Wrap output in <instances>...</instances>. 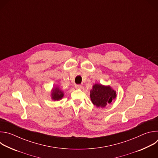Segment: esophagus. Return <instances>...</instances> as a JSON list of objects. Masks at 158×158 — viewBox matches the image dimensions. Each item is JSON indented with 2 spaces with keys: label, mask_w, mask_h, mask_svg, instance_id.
<instances>
[{
  "label": "esophagus",
  "mask_w": 158,
  "mask_h": 158,
  "mask_svg": "<svg viewBox=\"0 0 158 158\" xmlns=\"http://www.w3.org/2000/svg\"><path fill=\"white\" fill-rule=\"evenodd\" d=\"M75 88L77 89H81L82 88V85L80 84H76L75 85Z\"/></svg>",
  "instance_id": "obj_1"
}]
</instances>
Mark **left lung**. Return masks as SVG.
Returning <instances> with one entry per match:
<instances>
[{
  "mask_svg": "<svg viewBox=\"0 0 158 158\" xmlns=\"http://www.w3.org/2000/svg\"><path fill=\"white\" fill-rule=\"evenodd\" d=\"M90 93L91 101L97 107H104L107 104H110L112 99L116 98L114 90L112 89L110 86L101 84H94Z\"/></svg>",
  "mask_w": 158,
  "mask_h": 158,
  "instance_id": "8db88e82",
  "label": "left lung"
}]
</instances>
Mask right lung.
<instances>
[{
	"mask_svg": "<svg viewBox=\"0 0 158 158\" xmlns=\"http://www.w3.org/2000/svg\"><path fill=\"white\" fill-rule=\"evenodd\" d=\"M64 96V93L59 89L58 87H56L55 89H52V98L54 101H58L62 98Z\"/></svg>",
	"mask_w": 158,
	"mask_h": 158,
	"instance_id": "obj_1",
	"label": "right lung"
}]
</instances>
